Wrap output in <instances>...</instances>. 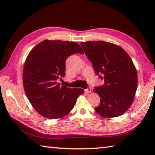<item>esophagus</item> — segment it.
Here are the masks:
<instances>
[{"label":"esophagus","mask_w":155,"mask_h":155,"mask_svg":"<svg viewBox=\"0 0 155 155\" xmlns=\"http://www.w3.org/2000/svg\"><path fill=\"white\" fill-rule=\"evenodd\" d=\"M85 92L87 93V94L91 93V89L90 87H87V89H86V90H85Z\"/></svg>","instance_id":"esophagus-1"}]
</instances>
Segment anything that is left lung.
<instances>
[{"instance_id":"1","label":"left lung","mask_w":155,"mask_h":155,"mask_svg":"<svg viewBox=\"0 0 155 155\" xmlns=\"http://www.w3.org/2000/svg\"><path fill=\"white\" fill-rule=\"evenodd\" d=\"M81 45L104 84L94 91L101 101L95 111L103 117L122 115L130 107L137 88V70L130 57L119 46L103 41Z\"/></svg>"}]
</instances>
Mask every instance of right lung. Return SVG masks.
<instances>
[{
    "label": "right lung",
    "mask_w": 155,
    "mask_h": 155,
    "mask_svg": "<svg viewBox=\"0 0 155 155\" xmlns=\"http://www.w3.org/2000/svg\"><path fill=\"white\" fill-rule=\"evenodd\" d=\"M75 53L84 54L76 42L44 40L32 49L26 59L23 85L31 104L39 114L50 119L61 118L73 109L83 90L60 86L65 76V61Z\"/></svg>",
    "instance_id": "add662e5"
}]
</instances>
